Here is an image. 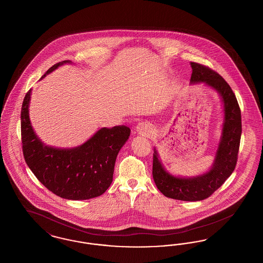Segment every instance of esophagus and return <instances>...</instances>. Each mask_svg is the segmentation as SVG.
<instances>
[{"mask_svg": "<svg viewBox=\"0 0 263 263\" xmlns=\"http://www.w3.org/2000/svg\"><path fill=\"white\" fill-rule=\"evenodd\" d=\"M137 131L141 134H148L150 132V127L145 122H141L137 125Z\"/></svg>", "mask_w": 263, "mask_h": 263, "instance_id": "34e87169", "label": "esophagus"}]
</instances>
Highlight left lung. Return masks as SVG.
<instances>
[{
    "label": "left lung",
    "instance_id": "8db88e82",
    "mask_svg": "<svg viewBox=\"0 0 263 263\" xmlns=\"http://www.w3.org/2000/svg\"><path fill=\"white\" fill-rule=\"evenodd\" d=\"M191 84L204 83L216 89L224 103L222 136L210 171L195 177L174 176L163 168L155 149L153 157V177L158 189L164 196L176 200L200 201L211 196L234 172L238 161L241 135V115L238 100L225 80L204 65L191 62Z\"/></svg>",
    "mask_w": 263,
    "mask_h": 263
}]
</instances>
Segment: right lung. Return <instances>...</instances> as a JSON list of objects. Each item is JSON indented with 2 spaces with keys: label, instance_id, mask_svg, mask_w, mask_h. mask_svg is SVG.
Here are the masks:
<instances>
[{
  "label": "right lung",
  "instance_id": "right-lung-1",
  "mask_svg": "<svg viewBox=\"0 0 263 263\" xmlns=\"http://www.w3.org/2000/svg\"><path fill=\"white\" fill-rule=\"evenodd\" d=\"M66 63L71 61L53 65L42 78ZM30 96L31 89L25 95L21 112L23 153L28 167L61 198L87 200L103 194L112 182L116 157L130 136V128L104 127L79 147L52 148L44 145L32 129L28 115Z\"/></svg>",
  "mask_w": 263,
  "mask_h": 263
}]
</instances>
